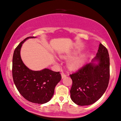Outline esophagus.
<instances>
[{
	"mask_svg": "<svg viewBox=\"0 0 121 121\" xmlns=\"http://www.w3.org/2000/svg\"><path fill=\"white\" fill-rule=\"evenodd\" d=\"M61 75H62V79L64 78H65V77H66V74H65L64 72H62V73H61Z\"/></svg>",
	"mask_w": 121,
	"mask_h": 121,
	"instance_id": "34e87169",
	"label": "esophagus"
}]
</instances>
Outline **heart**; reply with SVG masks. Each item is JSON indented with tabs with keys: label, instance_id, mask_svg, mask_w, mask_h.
Returning a JSON list of instances; mask_svg holds the SVG:
<instances>
[{
	"label": "heart",
	"instance_id": "heart-1",
	"mask_svg": "<svg viewBox=\"0 0 121 121\" xmlns=\"http://www.w3.org/2000/svg\"><path fill=\"white\" fill-rule=\"evenodd\" d=\"M72 57L71 55L63 56L64 58H70ZM85 56L84 55H81L75 58H73L69 61L68 63V66L69 68L72 70H76L82 67L85 63Z\"/></svg>",
	"mask_w": 121,
	"mask_h": 121
}]
</instances>
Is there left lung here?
<instances>
[{
    "label": "left lung",
    "mask_w": 121,
    "mask_h": 121,
    "mask_svg": "<svg viewBox=\"0 0 121 121\" xmlns=\"http://www.w3.org/2000/svg\"><path fill=\"white\" fill-rule=\"evenodd\" d=\"M99 62L98 65L93 63ZM70 76L72 80L70 90L72 100L79 106L90 105L102 96L108 87L110 78L108 51L100 43L96 56Z\"/></svg>",
    "instance_id": "1"
}]
</instances>
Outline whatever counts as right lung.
Segmentation results:
<instances>
[{
  "mask_svg": "<svg viewBox=\"0 0 121 121\" xmlns=\"http://www.w3.org/2000/svg\"><path fill=\"white\" fill-rule=\"evenodd\" d=\"M28 37L17 45L14 51L12 76L17 90L23 98L31 102L43 104L50 101L54 93L55 86L62 77L59 72L48 69L33 71L24 64L20 56L22 45Z\"/></svg>",
  "mask_w": 121,
  "mask_h": 121,
  "instance_id": "obj_1",
  "label": "right lung"
}]
</instances>
